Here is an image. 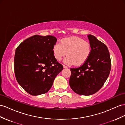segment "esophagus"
I'll list each match as a JSON object with an SVG mask.
<instances>
[{
	"label": "esophagus",
	"instance_id": "obj_1",
	"mask_svg": "<svg viewBox=\"0 0 125 125\" xmlns=\"http://www.w3.org/2000/svg\"><path fill=\"white\" fill-rule=\"evenodd\" d=\"M63 68H64V69H66V68H68V67H67V66H65V65H63Z\"/></svg>",
	"mask_w": 125,
	"mask_h": 125
}]
</instances>
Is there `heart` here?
I'll use <instances>...</instances> for the list:
<instances>
[{
	"label": "heart",
	"mask_w": 125,
	"mask_h": 125,
	"mask_svg": "<svg viewBox=\"0 0 125 125\" xmlns=\"http://www.w3.org/2000/svg\"><path fill=\"white\" fill-rule=\"evenodd\" d=\"M91 52L90 43L78 37L65 38L53 47L54 58L61 61L66 54L64 62L68 65L81 66L88 60Z\"/></svg>",
	"instance_id": "b5f03b06"
}]
</instances>
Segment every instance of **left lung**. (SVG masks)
Returning a JSON list of instances; mask_svg holds the SVG:
<instances>
[{"mask_svg": "<svg viewBox=\"0 0 125 125\" xmlns=\"http://www.w3.org/2000/svg\"><path fill=\"white\" fill-rule=\"evenodd\" d=\"M91 47L88 60L77 68H71L69 84L80 95H90L100 90L107 80L111 70L108 47L93 35H88Z\"/></svg>", "mask_w": 125, "mask_h": 125, "instance_id": "left-lung-1", "label": "left lung"}]
</instances>
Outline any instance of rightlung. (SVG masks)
<instances>
[{"label": "right lung", "mask_w": 125, "mask_h": 125, "mask_svg": "<svg viewBox=\"0 0 125 125\" xmlns=\"http://www.w3.org/2000/svg\"><path fill=\"white\" fill-rule=\"evenodd\" d=\"M55 37L35 35L21 43L15 51L14 71L18 83L27 93L38 95L52 87L63 66L54 58Z\"/></svg>", "instance_id": "right-lung-1"}]
</instances>
